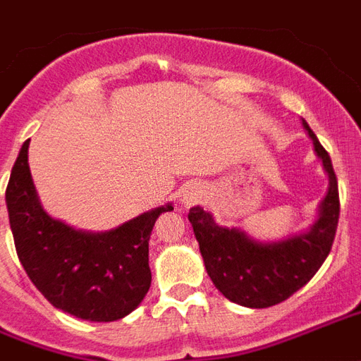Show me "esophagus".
Segmentation results:
<instances>
[{
  "mask_svg": "<svg viewBox=\"0 0 361 361\" xmlns=\"http://www.w3.org/2000/svg\"><path fill=\"white\" fill-rule=\"evenodd\" d=\"M200 197H202V188L196 183L184 184L180 192H178V203H180V207H190V205L200 202Z\"/></svg>",
  "mask_w": 361,
  "mask_h": 361,
  "instance_id": "obj_1",
  "label": "esophagus"
}]
</instances>
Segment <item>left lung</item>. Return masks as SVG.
Returning <instances> with one entry per match:
<instances>
[{
    "mask_svg": "<svg viewBox=\"0 0 361 361\" xmlns=\"http://www.w3.org/2000/svg\"><path fill=\"white\" fill-rule=\"evenodd\" d=\"M302 126L329 175V188L319 205L318 219L308 232L291 235L283 242L261 243L240 230L219 226L213 215L202 207H192L188 213L211 281L235 305L268 308L289 299L312 280L331 251L341 211L337 175L329 154L305 119Z\"/></svg>",
    "mask_w": 361,
    "mask_h": 361,
    "instance_id": "8db88e82",
    "label": "left lung"
}]
</instances>
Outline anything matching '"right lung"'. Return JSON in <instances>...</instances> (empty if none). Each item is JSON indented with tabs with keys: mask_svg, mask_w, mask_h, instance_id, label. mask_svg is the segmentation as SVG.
Returning a JSON list of instances; mask_svg holds the SVG:
<instances>
[{
	"mask_svg": "<svg viewBox=\"0 0 361 361\" xmlns=\"http://www.w3.org/2000/svg\"><path fill=\"white\" fill-rule=\"evenodd\" d=\"M26 140L18 152L5 202L16 255L51 305L89 322L126 318L148 293V240L154 222L173 205L146 211L108 232H81L55 221L37 200Z\"/></svg>",
	"mask_w": 361,
	"mask_h": 361,
	"instance_id": "add662e5",
	"label": "right lung"
}]
</instances>
